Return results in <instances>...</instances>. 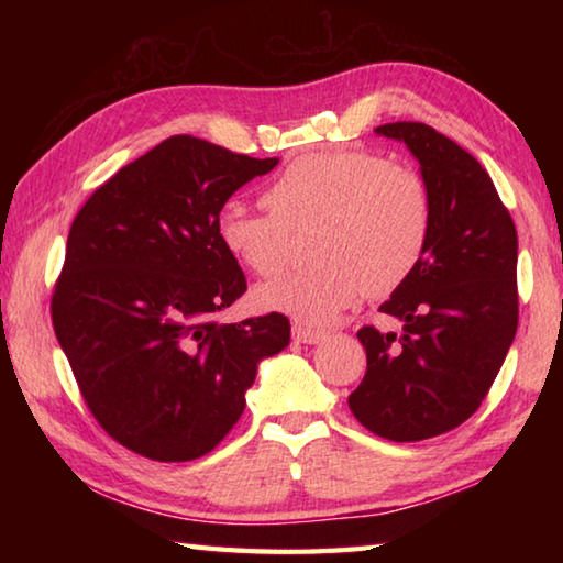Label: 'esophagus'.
Returning <instances> with one entry per match:
<instances>
[{"label": "esophagus", "instance_id": "obj_1", "mask_svg": "<svg viewBox=\"0 0 563 563\" xmlns=\"http://www.w3.org/2000/svg\"><path fill=\"white\" fill-rule=\"evenodd\" d=\"M328 338L325 330H312V328H302V325H292V340L302 342V345H318Z\"/></svg>", "mask_w": 563, "mask_h": 563}]
</instances>
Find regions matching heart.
<instances>
[{
	"label": "heart",
	"mask_w": 563,
	"mask_h": 563,
	"mask_svg": "<svg viewBox=\"0 0 563 563\" xmlns=\"http://www.w3.org/2000/svg\"><path fill=\"white\" fill-rule=\"evenodd\" d=\"M268 213L228 203L216 216L223 251L258 278L290 258V231L312 225L310 268L255 290V302L302 325H328L362 292H395L422 263L432 196L415 168L365 148H332L290 161L265 188Z\"/></svg>",
	"instance_id": "obj_1"
}]
</instances>
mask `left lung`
Here are the masks:
<instances>
[{
    "label": "left lung",
    "mask_w": 563,
    "mask_h": 563,
    "mask_svg": "<svg viewBox=\"0 0 563 563\" xmlns=\"http://www.w3.org/2000/svg\"><path fill=\"white\" fill-rule=\"evenodd\" d=\"M375 133L402 141L432 196V233L417 271L379 305L402 332L362 328L367 373L347 397L369 432L419 442L470 419L517 335V228L479 161L427 123Z\"/></svg>",
    "instance_id": "obj_1"
}]
</instances>
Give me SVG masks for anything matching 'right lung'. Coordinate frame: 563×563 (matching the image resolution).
<instances>
[{"label": "right lung", "mask_w": 563, "mask_h": 563, "mask_svg": "<svg viewBox=\"0 0 563 563\" xmlns=\"http://www.w3.org/2000/svg\"><path fill=\"white\" fill-rule=\"evenodd\" d=\"M275 166L184 133L123 166L76 213L54 332L91 415L131 452L208 454L241 419L261 360L288 347L280 312L213 320L245 292L216 216Z\"/></svg>", "instance_id": "right-lung-1"}]
</instances>
